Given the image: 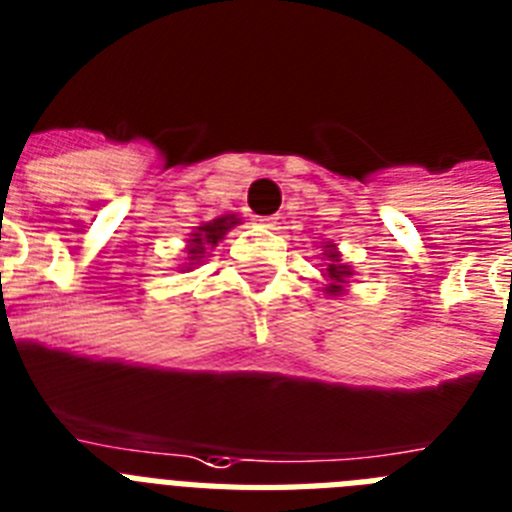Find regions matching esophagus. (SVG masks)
<instances>
[{"instance_id":"obj_1","label":"esophagus","mask_w":512,"mask_h":512,"mask_svg":"<svg viewBox=\"0 0 512 512\" xmlns=\"http://www.w3.org/2000/svg\"><path fill=\"white\" fill-rule=\"evenodd\" d=\"M256 222H259L261 227H274L277 225V217H256Z\"/></svg>"}]
</instances>
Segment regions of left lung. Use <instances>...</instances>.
<instances>
[{
	"label": "left lung",
	"instance_id": "obj_1",
	"mask_svg": "<svg viewBox=\"0 0 512 512\" xmlns=\"http://www.w3.org/2000/svg\"><path fill=\"white\" fill-rule=\"evenodd\" d=\"M324 256H327V261H329V264H327V277H329V280H332L327 285V293L337 295L342 290V287H340L342 282L348 280V277L353 272H350V269L345 264H340V253L335 251V246H327V253H324Z\"/></svg>",
	"mask_w": 512,
	"mask_h": 512
}]
</instances>
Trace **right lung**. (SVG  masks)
Here are the masks:
<instances>
[{
  "instance_id": "obj_1",
  "label": "right lung",
  "mask_w": 512,
  "mask_h": 512,
  "mask_svg": "<svg viewBox=\"0 0 512 512\" xmlns=\"http://www.w3.org/2000/svg\"><path fill=\"white\" fill-rule=\"evenodd\" d=\"M232 225H238V219L219 217V219H214V222H209V225L198 227V232H193V240H190L188 259L190 261L201 259V253L206 251V246H217V240H222V235H225Z\"/></svg>"
}]
</instances>
